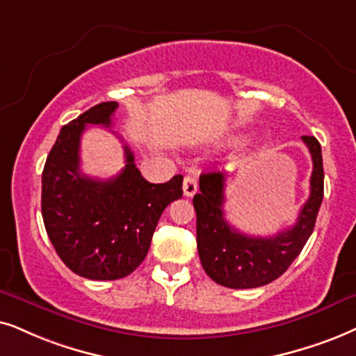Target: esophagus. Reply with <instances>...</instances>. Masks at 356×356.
<instances>
[{
    "instance_id": "34e87169",
    "label": "esophagus",
    "mask_w": 356,
    "mask_h": 356,
    "mask_svg": "<svg viewBox=\"0 0 356 356\" xmlns=\"http://www.w3.org/2000/svg\"><path fill=\"white\" fill-rule=\"evenodd\" d=\"M184 195L186 197H193L199 191V184H197V177L193 174H187L186 177H184Z\"/></svg>"
}]
</instances>
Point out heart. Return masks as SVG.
I'll use <instances>...</instances> for the list:
<instances>
[{
  "mask_svg": "<svg viewBox=\"0 0 356 356\" xmlns=\"http://www.w3.org/2000/svg\"><path fill=\"white\" fill-rule=\"evenodd\" d=\"M240 141H241V138H240V136H235V138L232 139V143H240Z\"/></svg>",
  "mask_w": 356,
  "mask_h": 356,
  "instance_id": "1",
  "label": "heart"
}]
</instances>
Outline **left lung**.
Listing matches in <instances>:
<instances>
[{
  "label": "left lung",
  "mask_w": 356,
  "mask_h": 356,
  "mask_svg": "<svg viewBox=\"0 0 356 356\" xmlns=\"http://www.w3.org/2000/svg\"><path fill=\"white\" fill-rule=\"evenodd\" d=\"M312 156L310 195L291 228L269 238L243 235L225 220V177L220 172L200 175V193L193 197L197 213V248L205 273L220 286L251 289L269 284L286 273L312 235L323 199L321 143L302 136Z\"/></svg>",
  "instance_id": "1"
}]
</instances>
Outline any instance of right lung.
Listing matches in <instances>:
<instances>
[{"label":"right lung","mask_w":356,"mask_h":356,"mask_svg":"<svg viewBox=\"0 0 356 356\" xmlns=\"http://www.w3.org/2000/svg\"><path fill=\"white\" fill-rule=\"evenodd\" d=\"M116 102H105L62 126L42 170L44 227L70 271L95 281L131 274L149 250L161 215L182 197V175L151 184L124 146V168L98 181L80 170V138L88 124L111 126Z\"/></svg>","instance_id":"add662e5"}]
</instances>
